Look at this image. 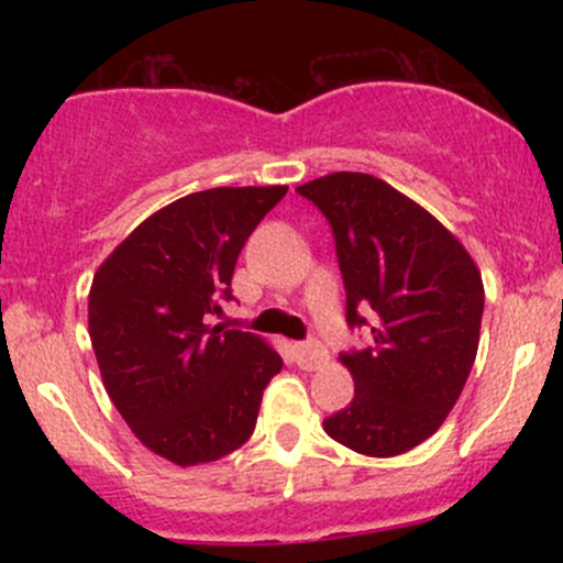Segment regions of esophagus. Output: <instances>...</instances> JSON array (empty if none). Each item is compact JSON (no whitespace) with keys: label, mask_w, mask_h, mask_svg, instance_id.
Segmentation results:
<instances>
[{"label":"esophagus","mask_w":563,"mask_h":563,"mask_svg":"<svg viewBox=\"0 0 563 563\" xmlns=\"http://www.w3.org/2000/svg\"><path fill=\"white\" fill-rule=\"evenodd\" d=\"M294 354L296 363H299L303 371H318L322 363H328L325 346L318 344V341H301V344H294Z\"/></svg>","instance_id":"1"}]
</instances>
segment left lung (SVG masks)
Returning a JSON list of instances; mask_svg holds the SVG:
<instances>
[{
  "mask_svg": "<svg viewBox=\"0 0 563 563\" xmlns=\"http://www.w3.org/2000/svg\"><path fill=\"white\" fill-rule=\"evenodd\" d=\"M333 230L349 328L369 325L371 346L341 363L354 399L325 418L344 448L391 457L442 426L479 349L484 286L468 251L416 200L384 179L335 172L296 187Z\"/></svg>",
  "mask_w": 563,
  "mask_h": 563,
  "instance_id": "8db88e82",
  "label": "left lung"
}]
</instances>
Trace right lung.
<instances>
[{
    "label": "right lung",
    "mask_w": 563,
    "mask_h": 563,
    "mask_svg": "<svg viewBox=\"0 0 563 563\" xmlns=\"http://www.w3.org/2000/svg\"><path fill=\"white\" fill-rule=\"evenodd\" d=\"M286 185L214 187L147 217L97 269L89 339L134 437L177 466L219 461L254 434L283 367L260 335L211 325L232 269Z\"/></svg>",
    "instance_id": "1"
}]
</instances>
